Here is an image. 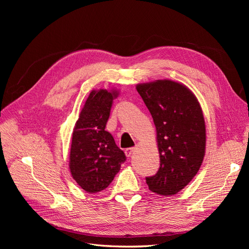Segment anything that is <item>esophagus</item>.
I'll list each match as a JSON object with an SVG mask.
<instances>
[{
    "label": "esophagus",
    "instance_id": "obj_1",
    "mask_svg": "<svg viewBox=\"0 0 249 249\" xmlns=\"http://www.w3.org/2000/svg\"><path fill=\"white\" fill-rule=\"evenodd\" d=\"M134 152H135V147H129V148H125V150H124V153H125V156L126 157H132V155L134 154Z\"/></svg>",
    "mask_w": 249,
    "mask_h": 249
}]
</instances>
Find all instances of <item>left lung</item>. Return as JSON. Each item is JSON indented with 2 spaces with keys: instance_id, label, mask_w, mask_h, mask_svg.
<instances>
[{
  "instance_id": "obj_1",
  "label": "left lung",
  "mask_w": 249,
  "mask_h": 249,
  "mask_svg": "<svg viewBox=\"0 0 249 249\" xmlns=\"http://www.w3.org/2000/svg\"><path fill=\"white\" fill-rule=\"evenodd\" d=\"M157 130L160 167L145 178L150 191L173 195L190 183L205 157L206 125L195 95L186 86L158 80L136 87Z\"/></svg>"
}]
</instances>
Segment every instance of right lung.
Wrapping results in <instances>:
<instances>
[{"instance_id": "add662e5", "label": "right lung", "mask_w": 249, "mask_h": 249, "mask_svg": "<svg viewBox=\"0 0 249 249\" xmlns=\"http://www.w3.org/2000/svg\"><path fill=\"white\" fill-rule=\"evenodd\" d=\"M116 94L105 89L90 92L73 129L70 168L74 180L88 193L106 189L126 160L105 130Z\"/></svg>"}]
</instances>
